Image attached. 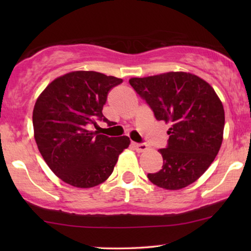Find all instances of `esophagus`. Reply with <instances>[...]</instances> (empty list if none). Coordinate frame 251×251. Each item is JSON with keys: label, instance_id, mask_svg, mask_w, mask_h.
Here are the masks:
<instances>
[{"label": "esophagus", "instance_id": "1", "mask_svg": "<svg viewBox=\"0 0 251 251\" xmlns=\"http://www.w3.org/2000/svg\"><path fill=\"white\" fill-rule=\"evenodd\" d=\"M134 147L136 148V151H139V152L145 151L147 148H148V146L146 145V144H136V143H134Z\"/></svg>", "mask_w": 251, "mask_h": 251}]
</instances>
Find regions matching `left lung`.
I'll return each instance as SVG.
<instances>
[{
	"mask_svg": "<svg viewBox=\"0 0 251 251\" xmlns=\"http://www.w3.org/2000/svg\"><path fill=\"white\" fill-rule=\"evenodd\" d=\"M129 84L151 106L156 120L171 126L167 148L158 151L163 168L148 174V179L167 190L193 184L210 166L222 146V100L206 80L186 72L133 77Z\"/></svg>",
	"mask_w": 251,
	"mask_h": 251,
	"instance_id": "8db88e82",
	"label": "left lung"
}]
</instances>
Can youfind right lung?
<instances>
[{"label":"right lung","instance_id":"obj_1","mask_svg":"<svg viewBox=\"0 0 251 251\" xmlns=\"http://www.w3.org/2000/svg\"><path fill=\"white\" fill-rule=\"evenodd\" d=\"M122 78L94 71H74L55 78L37 97L33 109L34 138L55 175L77 188L104 182L113 173L127 136L108 137L88 129L96 121L112 125L101 110L108 92Z\"/></svg>","mask_w":251,"mask_h":251}]
</instances>
